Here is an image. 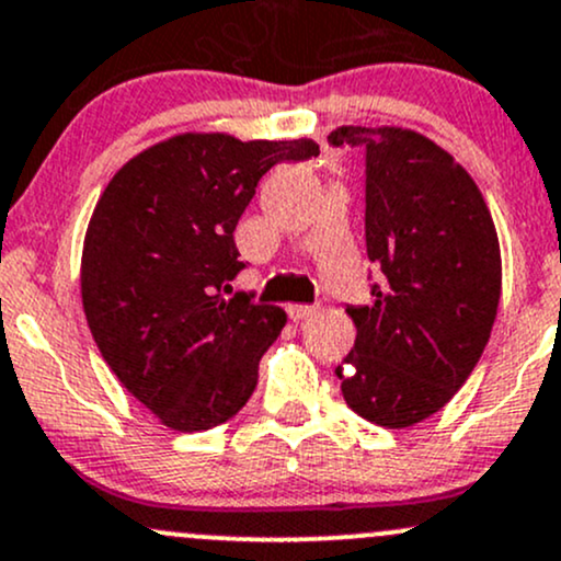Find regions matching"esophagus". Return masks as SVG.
I'll list each match as a JSON object with an SVG mask.
<instances>
[{"label": "esophagus", "instance_id": "34e87169", "mask_svg": "<svg viewBox=\"0 0 561 561\" xmlns=\"http://www.w3.org/2000/svg\"><path fill=\"white\" fill-rule=\"evenodd\" d=\"M317 311H319V306H306V304L287 306V313H290L293 322H306V319L317 317Z\"/></svg>", "mask_w": 561, "mask_h": 561}]
</instances>
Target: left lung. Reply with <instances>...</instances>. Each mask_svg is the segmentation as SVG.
<instances>
[{"label": "left lung", "instance_id": "obj_1", "mask_svg": "<svg viewBox=\"0 0 561 561\" xmlns=\"http://www.w3.org/2000/svg\"><path fill=\"white\" fill-rule=\"evenodd\" d=\"M365 151L370 306H348L354 348L335 367L356 415L408 428L445 408L490 341L501 248L482 191L434 140L402 127H337Z\"/></svg>", "mask_w": 561, "mask_h": 561}]
</instances>
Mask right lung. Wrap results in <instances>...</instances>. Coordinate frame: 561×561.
<instances>
[{
    "label": "right lung",
    "instance_id": "right-lung-1",
    "mask_svg": "<svg viewBox=\"0 0 561 561\" xmlns=\"http://www.w3.org/2000/svg\"><path fill=\"white\" fill-rule=\"evenodd\" d=\"M319 153L309 138L183 133L133 157L92 213L82 306L106 365L164 426L207 431L248 404L287 313L231 293L233 229L257 181Z\"/></svg>",
    "mask_w": 561,
    "mask_h": 561
}]
</instances>
